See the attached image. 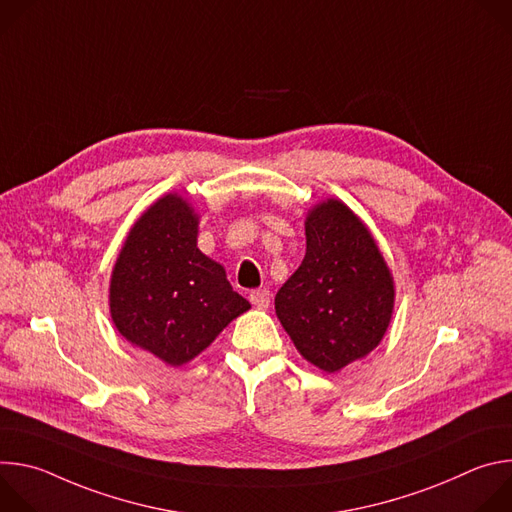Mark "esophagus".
<instances>
[{
	"label": "esophagus",
	"instance_id": "esophagus-1",
	"mask_svg": "<svg viewBox=\"0 0 512 512\" xmlns=\"http://www.w3.org/2000/svg\"><path fill=\"white\" fill-rule=\"evenodd\" d=\"M249 300L251 304L257 308V310H267L269 304H271V294L267 287H259V289H253L249 294Z\"/></svg>",
	"mask_w": 512,
	"mask_h": 512
}]
</instances>
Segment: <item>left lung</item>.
Returning <instances> with one entry per match:
<instances>
[{
	"label": "left lung",
	"instance_id": "left-lung-1",
	"mask_svg": "<svg viewBox=\"0 0 512 512\" xmlns=\"http://www.w3.org/2000/svg\"><path fill=\"white\" fill-rule=\"evenodd\" d=\"M395 287L358 216L340 200L306 218V257L275 296V314L300 354L336 373L367 356L389 328Z\"/></svg>",
	"mask_w": 512,
	"mask_h": 512
}]
</instances>
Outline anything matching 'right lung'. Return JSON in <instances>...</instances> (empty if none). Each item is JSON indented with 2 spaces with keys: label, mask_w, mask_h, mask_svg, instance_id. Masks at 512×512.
<instances>
[{
  "label": "right lung",
  "mask_w": 512,
  "mask_h": 512,
  "mask_svg": "<svg viewBox=\"0 0 512 512\" xmlns=\"http://www.w3.org/2000/svg\"><path fill=\"white\" fill-rule=\"evenodd\" d=\"M198 218L176 194L133 225L111 275V318L131 344L170 367L198 356L251 304L233 291L223 265L196 247Z\"/></svg>",
  "instance_id": "obj_1"
}]
</instances>
